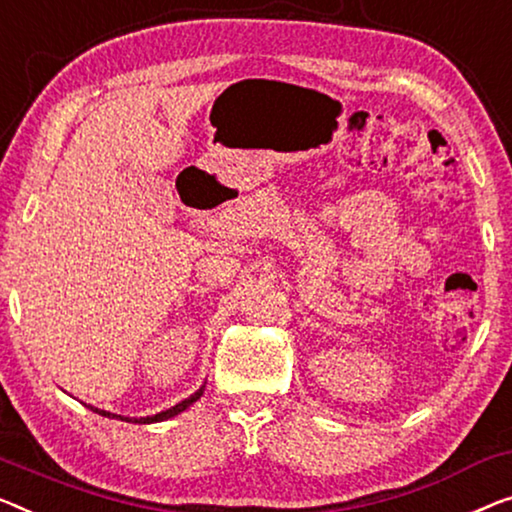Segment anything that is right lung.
<instances>
[{
	"label": "right lung",
	"mask_w": 512,
	"mask_h": 512,
	"mask_svg": "<svg viewBox=\"0 0 512 512\" xmlns=\"http://www.w3.org/2000/svg\"><path fill=\"white\" fill-rule=\"evenodd\" d=\"M202 393H204V386H200L197 388V391L190 395V398H186V400H181L179 404H174V407H170V409H165V411H158V414H154V416H142V418H131V416H119V414H110V411H105V409H98V407H91L89 404V409L94 411V414H101V416H108V418H119V421H126V423H140V425H149V423H160V421H167V418H172V416H177V414H181V411H186L190 404L193 402H197L202 398Z\"/></svg>",
	"instance_id": "1"
}]
</instances>
